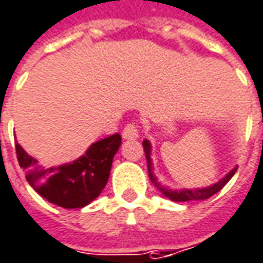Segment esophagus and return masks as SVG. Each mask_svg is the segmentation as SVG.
Returning a JSON list of instances; mask_svg holds the SVG:
<instances>
[{
  "instance_id": "1",
  "label": "esophagus",
  "mask_w": 263,
  "mask_h": 263,
  "mask_svg": "<svg viewBox=\"0 0 263 263\" xmlns=\"http://www.w3.org/2000/svg\"><path fill=\"white\" fill-rule=\"evenodd\" d=\"M138 137H139V135H138V129L134 124H128V125L124 128V131H122V138H124V139H137Z\"/></svg>"
}]
</instances>
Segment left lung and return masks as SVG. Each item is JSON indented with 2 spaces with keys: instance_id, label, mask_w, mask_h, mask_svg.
I'll return each instance as SVG.
<instances>
[{
  "instance_id": "1",
  "label": "left lung",
  "mask_w": 263,
  "mask_h": 263,
  "mask_svg": "<svg viewBox=\"0 0 263 263\" xmlns=\"http://www.w3.org/2000/svg\"><path fill=\"white\" fill-rule=\"evenodd\" d=\"M142 146H144L145 151V157H146V163H148V174H149L151 182L154 183L157 189H159L162 192L163 196H166L168 199L175 202H188V201H205L208 199L212 195H215L216 192H219L228 182L229 179L235 175V172L238 170V166H234L232 170L228 172L227 175L221 178L218 182L212 183L209 186H205V188H183V189H171L168 186H163L162 183L158 182V178L154 175V163H152V145L148 139H144L142 142Z\"/></svg>"
}]
</instances>
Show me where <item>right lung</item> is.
I'll return each mask as SVG.
<instances>
[{"label":"right lung","mask_w":263,"mask_h":263,"mask_svg":"<svg viewBox=\"0 0 263 263\" xmlns=\"http://www.w3.org/2000/svg\"><path fill=\"white\" fill-rule=\"evenodd\" d=\"M121 135L115 134L93 142L85 154L72 162L44 168L16 142L20 166L27 171V181L47 201L65 209L84 208L105 188Z\"/></svg>","instance_id":"obj_1"}]
</instances>
